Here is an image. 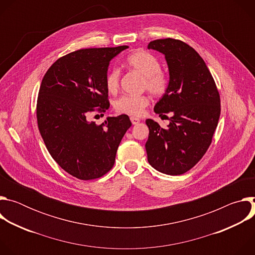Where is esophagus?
<instances>
[{
    "mask_svg": "<svg viewBox=\"0 0 255 255\" xmlns=\"http://www.w3.org/2000/svg\"><path fill=\"white\" fill-rule=\"evenodd\" d=\"M130 120H131V123H132L133 125L138 124V123L140 122V120H139L138 118H136V117H131V118H130Z\"/></svg>",
    "mask_w": 255,
    "mask_h": 255,
    "instance_id": "1",
    "label": "esophagus"
}]
</instances>
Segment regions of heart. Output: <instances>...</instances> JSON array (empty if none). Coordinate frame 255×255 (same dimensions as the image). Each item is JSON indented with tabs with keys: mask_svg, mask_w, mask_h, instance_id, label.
<instances>
[{
	"mask_svg": "<svg viewBox=\"0 0 255 255\" xmlns=\"http://www.w3.org/2000/svg\"><path fill=\"white\" fill-rule=\"evenodd\" d=\"M127 65L139 72L144 77V87L155 96L163 95L168 88V79L164 72L160 70L158 59L149 52L137 50L127 57ZM119 71L111 70L107 75L106 86L109 92L114 93L119 87ZM149 104L147 96H131L126 95L118 99L115 104V110L121 114L131 116H140L144 109Z\"/></svg>",
	"mask_w": 255,
	"mask_h": 255,
	"instance_id": "b5f03b06",
	"label": "heart"
}]
</instances>
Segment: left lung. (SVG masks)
<instances>
[{"mask_svg": "<svg viewBox=\"0 0 255 255\" xmlns=\"http://www.w3.org/2000/svg\"><path fill=\"white\" fill-rule=\"evenodd\" d=\"M148 49L165 57L169 81L154 112L171 113L166 129L152 119L145 144L148 162L158 171L178 175L190 170L206 153L220 117V96L204 59L187 43L166 38Z\"/></svg>", "mask_w": 255, "mask_h": 255, "instance_id": "1", "label": "left lung"}]
</instances>
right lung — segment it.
I'll list each match as a JSON object with an SVG mask.
<instances>
[{"instance_id":"right-lung-1","label":"right lung","mask_w":255,"mask_h":255,"mask_svg":"<svg viewBox=\"0 0 255 255\" xmlns=\"http://www.w3.org/2000/svg\"><path fill=\"white\" fill-rule=\"evenodd\" d=\"M127 45L81 49L57 59L45 74L37 100L40 134L52 158L80 179L101 177L112 168L119 144L131 127L127 115L88 121L94 108L110 107L106 78L110 61Z\"/></svg>"}]
</instances>
